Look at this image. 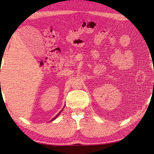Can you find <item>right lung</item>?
I'll list each match as a JSON object with an SVG mask.
<instances>
[{
  "mask_svg": "<svg viewBox=\"0 0 154 154\" xmlns=\"http://www.w3.org/2000/svg\"><path fill=\"white\" fill-rule=\"evenodd\" d=\"M62 110H63V109H62V110H61V111H60V112H59V113H58V115H57V116H55V117H54V118H53V119H51V121H50V122H52V121H54V119H56V118H58V116H59V115H60V113H61V112H62Z\"/></svg>",
  "mask_w": 154,
  "mask_h": 154,
  "instance_id": "add662e5",
  "label": "right lung"
}]
</instances>
